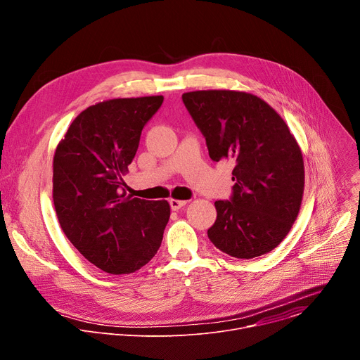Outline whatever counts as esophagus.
Returning <instances> with one entry per match:
<instances>
[{"label": "esophagus", "mask_w": 360, "mask_h": 360, "mask_svg": "<svg viewBox=\"0 0 360 360\" xmlns=\"http://www.w3.org/2000/svg\"><path fill=\"white\" fill-rule=\"evenodd\" d=\"M169 205H171V210L172 211H178L182 207L186 205V200H181V199H169Z\"/></svg>", "instance_id": "esophagus-1"}]
</instances>
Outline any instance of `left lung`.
<instances>
[{"label":"left lung","instance_id":"left-lung-1","mask_svg":"<svg viewBox=\"0 0 360 360\" xmlns=\"http://www.w3.org/2000/svg\"><path fill=\"white\" fill-rule=\"evenodd\" d=\"M182 101L211 160L233 164V193L215 202L218 217L208 238L239 259L271 252L289 233L302 203L304 167L295 136L269 104L249 92L192 91Z\"/></svg>","mask_w":360,"mask_h":360}]
</instances>
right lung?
I'll return each instance as SVG.
<instances>
[{
	"label": "right lung",
	"mask_w": 360,
	"mask_h": 360,
	"mask_svg": "<svg viewBox=\"0 0 360 360\" xmlns=\"http://www.w3.org/2000/svg\"><path fill=\"white\" fill-rule=\"evenodd\" d=\"M162 102V95L98 102L72 121L56 149L53 199L58 222L84 258L111 275L146 265L169 221L168 200L127 196L122 188L142 128Z\"/></svg>",
	"instance_id": "obj_1"
}]
</instances>
